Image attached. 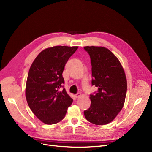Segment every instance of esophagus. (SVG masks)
<instances>
[{"label": "esophagus", "instance_id": "1", "mask_svg": "<svg viewBox=\"0 0 152 152\" xmlns=\"http://www.w3.org/2000/svg\"><path fill=\"white\" fill-rule=\"evenodd\" d=\"M81 96V94L80 93H76L75 94V96L76 98H78V97H79V96Z\"/></svg>", "mask_w": 152, "mask_h": 152}]
</instances>
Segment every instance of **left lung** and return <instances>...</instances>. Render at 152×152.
Wrapping results in <instances>:
<instances>
[{"label":"left lung","mask_w":152,"mask_h":152,"mask_svg":"<svg viewBox=\"0 0 152 152\" xmlns=\"http://www.w3.org/2000/svg\"><path fill=\"white\" fill-rule=\"evenodd\" d=\"M92 66V86L98 91L90 94L91 106L84 112L86 118L96 125L112 122L122 110L127 92L125 73L117 58L104 47L86 46Z\"/></svg>","instance_id":"left-lung-1"}]
</instances>
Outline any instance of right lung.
<instances>
[{
	"label": "right lung",
	"instance_id": "1",
	"mask_svg": "<svg viewBox=\"0 0 152 152\" xmlns=\"http://www.w3.org/2000/svg\"><path fill=\"white\" fill-rule=\"evenodd\" d=\"M78 47L54 46L42 50L29 70L26 84V98L30 108L46 124L60 122L73 99L65 89L62 75L68 59Z\"/></svg>",
	"mask_w": 152,
	"mask_h": 152
}]
</instances>
